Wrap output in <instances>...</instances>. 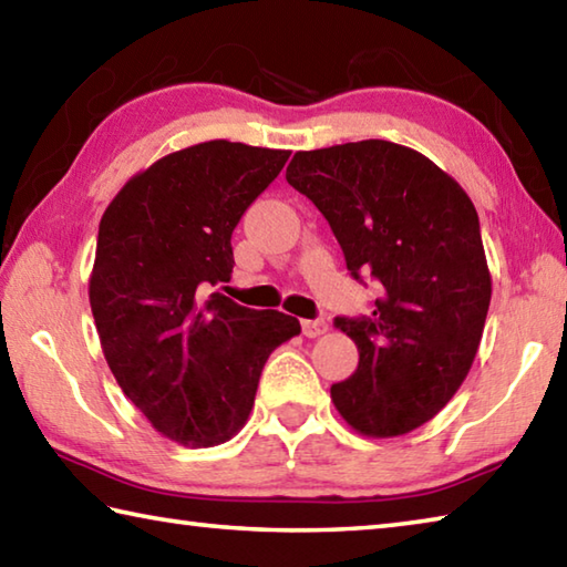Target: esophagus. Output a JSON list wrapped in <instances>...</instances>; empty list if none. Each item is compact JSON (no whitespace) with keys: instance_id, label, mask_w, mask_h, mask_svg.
Returning <instances> with one entry per match:
<instances>
[{"instance_id":"1","label":"esophagus","mask_w":567,"mask_h":567,"mask_svg":"<svg viewBox=\"0 0 567 567\" xmlns=\"http://www.w3.org/2000/svg\"><path fill=\"white\" fill-rule=\"evenodd\" d=\"M327 329H329V324L324 322V319H302V334L305 337L315 339L319 334H324Z\"/></svg>"}]
</instances>
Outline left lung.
Instances as JSON below:
<instances>
[{"label":"left lung","instance_id":"left-lung-1","mask_svg":"<svg viewBox=\"0 0 567 567\" xmlns=\"http://www.w3.org/2000/svg\"><path fill=\"white\" fill-rule=\"evenodd\" d=\"M287 183L324 215L349 272L382 282L372 317L334 322L359 349L357 372L332 384L339 416L362 436H404L478 352L491 305L478 213L424 153L379 138L297 151Z\"/></svg>","mask_w":567,"mask_h":567}]
</instances>
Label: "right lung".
Returning <instances> with one entry per match:
<instances>
[{
    "instance_id": "1",
    "label": "right lung",
    "mask_w": 567,
    "mask_h": 567,
    "mask_svg": "<svg viewBox=\"0 0 567 567\" xmlns=\"http://www.w3.org/2000/svg\"><path fill=\"white\" fill-rule=\"evenodd\" d=\"M290 151L195 143L133 176L99 223L89 302L111 374L151 426L188 449L230 441L262 367L300 322L205 290L233 275V230Z\"/></svg>"
}]
</instances>
